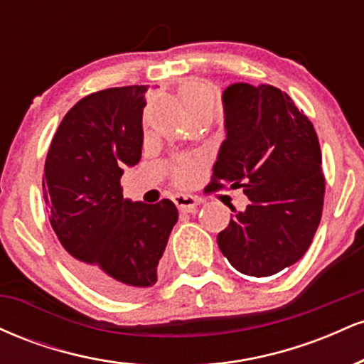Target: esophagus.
Masks as SVG:
<instances>
[{
    "label": "esophagus",
    "mask_w": 364,
    "mask_h": 364,
    "mask_svg": "<svg viewBox=\"0 0 364 364\" xmlns=\"http://www.w3.org/2000/svg\"><path fill=\"white\" fill-rule=\"evenodd\" d=\"M173 202L176 203L178 210L183 212V214H188V212H195L196 207H198V200L191 195H174Z\"/></svg>",
    "instance_id": "obj_1"
}]
</instances>
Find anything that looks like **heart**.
<instances>
[{"instance_id":"heart-1","label":"heart","mask_w":364,"mask_h":364,"mask_svg":"<svg viewBox=\"0 0 364 364\" xmlns=\"http://www.w3.org/2000/svg\"><path fill=\"white\" fill-rule=\"evenodd\" d=\"M179 99L193 119L210 121L215 114L214 89L203 80H188L179 87ZM198 176V164L190 159H183L173 171L174 183L179 186H188Z\"/></svg>"}]
</instances>
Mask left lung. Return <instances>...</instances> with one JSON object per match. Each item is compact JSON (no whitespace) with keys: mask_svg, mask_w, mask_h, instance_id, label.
Here are the masks:
<instances>
[{"mask_svg":"<svg viewBox=\"0 0 364 364\" xmlns=\"http://www.w3.org/2000/svg\"><path fill=\"white\" fill-rule=\"evenodd\" d=\"M225 140L208 190L243 188L250 205L217 236L241 274L269 277L310 248L323 208L318 136L308 116L272 85L232 83L223 94Z\"/></svg>","mask_w":364,"mask_h":364,"instance_id":"8db88e82","label":"left lung"}]
</instances>
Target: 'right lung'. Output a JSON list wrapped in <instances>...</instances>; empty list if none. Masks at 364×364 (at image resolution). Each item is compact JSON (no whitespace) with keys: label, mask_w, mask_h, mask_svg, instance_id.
Wrapping results in <instances>:
<instances>
[{"label":"right lung","mask_w":364,"mask_h":364,"mask_svg":"<svg viewBox=\"0 0 364 364\" xmlns=\"http://www.w3.org/2000/svg\"><path fill=\"white\" fill-rule=\"evenodd\" d=\"M147 85L85 95L65 114L44 166L43 193L75 272L109 296H133L157 282V265L178 208L123 198L119 179L139 164Z\"/></svg>","instance_id":"right-lung-1"}]
</instances>
